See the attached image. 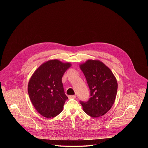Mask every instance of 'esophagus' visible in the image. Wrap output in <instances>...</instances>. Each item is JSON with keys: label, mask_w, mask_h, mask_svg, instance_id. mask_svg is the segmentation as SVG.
<instances>
[{"label": "esophagus", "mask_w": 148, "mask_h": 148, "mask_svg": "<svg viewBox=\"0 0 148 148\" xmlns=\"http://www.w3.org/2000/svg\"><path fill=\"white\" fill-rule=\"evenodd\" d=\"M69 99H75L76 97V95H70L68 96Z\"/></svg>", "instance_id": "34e87169"}]
</instances>
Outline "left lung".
Listing matches in <instances>:
<instances>
[{
  "label": "left lung",
  "mask_w": 148,
  "mask_h": 148,
  "mask_svg": "<svg viewBox=\"0 0 148 148\" xmlns=\"http://www.w3.org/2000/svg\"><path fill=\"white\" fill-rule=\"evenodd\" d=\"M90 89L88 101L80 103L85 112L96 118L105 114L113 105L117 82L111 70L99 60H88L80 65Z\"/></svg>",
  "instance_id": "1"
}]
</instances>
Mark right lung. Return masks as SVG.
<instances>
[{"label": "right lung", "mask_w": 148, "mask_h": 148, "mask_svg": "<svg viewBox=\"0 0 148 148\" xmlns=\"http://www.w3.org/2000/svg\"><path fill=\"white\" fill-rule=\"evenodd\" d=\"M58 60H51L42 64L31 76L28 93L36 110L46 118L60 114L68 97L64 90L62 79L71 66Z\"/></svg>", "instance_id": "add662e5"}]
</instances>
